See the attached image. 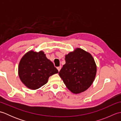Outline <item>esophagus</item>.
Here are the masks:
<instances>
[{
	"instance_id": "obj_1",
	"label": "esophagus",
	"mask_w": 121,
	"mask_h": 121,
	"mask_svg": "<svg viewBox=\"0 0 121 121\" xmlns=\"http://www.w3.org/2000/svg\"><path fill=\"white\" fill-rule=\"evenodd\" d=\"M61 66H59V67H57V69H58V71H59V72L60 71V70H61Z\"/></svg>"
}]
</instances>
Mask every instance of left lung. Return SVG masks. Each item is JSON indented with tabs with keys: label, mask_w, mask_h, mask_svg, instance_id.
<instances>
[{
	"label": "left lung",
	"mask_w": 121,
	"mask_h": 121,
	"mask_svg": "<svg viewBox=\"0 0 121 121\" xmlns=\"http://www.w3.org/2000/svg\"><path fill=\"white\" fill-rule=\"evenodd\" d=\"M65 64L59 74L66 87L74 94L84 92L96 77L97 66L90 53L77 48L65 56Z\"/></svg>",
	"instance_id": "8db88e82"
}]
</instances>
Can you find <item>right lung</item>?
Segmentation results:
<instances>
[{
  "label": "right lung",
  "mask_w": 121,
  "mask_h": 121,
  "mask_svg": "<svg viewBox=\"0 0 121 121\" xmlns=\"http://www.w3.org/2000/svg\"><path fill=\"white\" fill-rule=\"evenodd\" d=\"M59 72L44 52L28 51L22 56L18 67L20 80L28 88L36 90L47 83L51 75Z\"/></svg>",
  "instance_id": "obj_1"
}]
</instances>
